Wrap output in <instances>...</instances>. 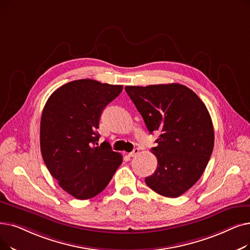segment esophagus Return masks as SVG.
Returning a JSON list of instances; mask_svg holds the SVG:
<instances>
[{
	"label": "esophagus",
	"mask_w": 250,
	"mask_h": 250,
	"mask_svg": "<svg viewBox=\"0 0 250 250\" xmlns=\"http://www.w3.org/2000/svg\"><path fill=\"white\" fill-rule=\"evenodd\" d=\"M139 152H140V150H139L138 148H135L132 152H129L128 156H129V157H135L137 154H139Z\"/></svg>",
	"instance_id": "obj_1"
}]
</instances>
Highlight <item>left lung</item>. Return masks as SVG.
Here are the masks:
<instances>
[{
	"label": "left lung",
	"instance_id": "obj_1",
	"mask_svg": "<svg viewBox=\"0 0 250 250\" xmlns=\"http://www.w3.org/2000/svg\"><path fill=\"white\" fill-rule=\"evenodd\" d=\"M125 90L149 133H160L151 149L157 168L145 179L147 186L162 196H181L200 179L212 153L214 132L208 108L180 83L126 85Z\"/></svg>",
	"mask_w": 250,
	"mask_h": 250
}]
</instances>
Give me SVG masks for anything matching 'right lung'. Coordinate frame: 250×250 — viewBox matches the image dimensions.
Listing matches in <instances>:
<instances>
[{"label": "right lung", "mask_w": 250, "mask_h": 250, "mask_svg": "<svg viewBox=\"0 0 250 250\" xmlns=\"http://www.w3.org/2000/svg\"><path fill=\"white\" fill-rule=\"evenodd\" d=\"M123 85L90 79L60 86L50 97L41 118L42 159L59 186L77 199L102 192L122 165L110 144H98L102 111L122 93Z\"/></svg>", "instance_id": "right-lung-1"}]
</instances>
